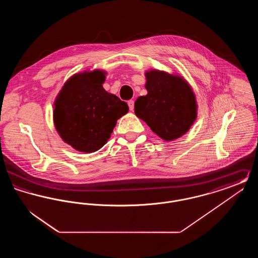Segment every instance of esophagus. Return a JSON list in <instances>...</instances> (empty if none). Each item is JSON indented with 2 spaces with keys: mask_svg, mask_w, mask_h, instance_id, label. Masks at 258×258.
<instances>
[{
  "mask_svg": "<svg viewBox=\"0 0 258 258\" xmlns=\"http://www.w3.org/2000/svg\"><path fill=\"white\" fill-rule=\"evenodd\" d=\"M127 104H128L130 110L134 111V109H135V101H134V100H130V101L127 102Z\"/></svg>",
  "mask_w": 258,
  "mask_h": 258,
  "instance_id": "34e87169",
  "label": "esophagus"
}]
</instances>
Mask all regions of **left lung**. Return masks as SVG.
<instances>
[{
	"instance_id": "1",
	"label": "left lung",
	"mask_w": 258,
	"mask_h": 258,
	"mask_svg": "<svg viewBox=\"0 0 258 258\" xmlns=\"http://www.w3.org/2000/svg\"><path fill=\"white\" fill-rule=\"evenodd\" d=\"M146 96L135 100V115L164 141L185 135L197 118V97L183 76L160 70L145 73Z\"/></svg>"
}]
</instances>
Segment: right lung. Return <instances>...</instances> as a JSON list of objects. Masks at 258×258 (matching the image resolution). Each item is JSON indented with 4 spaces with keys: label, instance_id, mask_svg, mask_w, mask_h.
I'll return each mask as SVG.
<instances>
[{
    "label": "right lung",
    "instance_id": "add662e5",
    "mask_svg": "<svg viewBox=\"0 0 258 258\" xmlns=\"http://www.w3.org/2000/svg\"><path fill=\"white\" fill-rule=\"evenodd\" d=\"M102 70L85 71L70 77L55 98L53 121L62 141L78 152L94 153L110 138L127 104L106 92Z\"/></svg>",
    "mask_w": 258,
    "mask_h": 258
}]
</instances>
